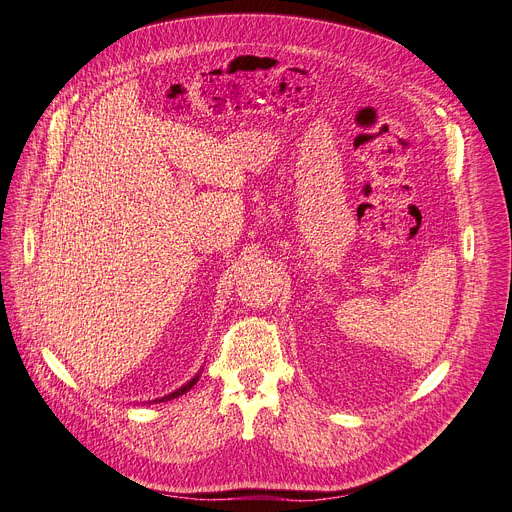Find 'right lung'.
Here are the masks:
<instances>
[{
    "mask_svg": "<svg viewBox=\"0 0 512 512\" xmlns=\"http://www.w3.org/2000/svg\"><path fill=\"white\" fill-rule=\"evenodd\" d=\"M199 375H201V373H197V375H195V378H193V380H188V382H186V384H184V386H180V388H178V390H174V392H172V394H168V396H161V398H155V400H153V402H166V400H172V398H178V396H182V394H186V392H188V390H191V388H193V386H195V384H197V382H199Z\"/></svg>",
    "mask_w": 512,
    "mask_h": 512,
    "instance_id": "obj_1",
    "label": "right lung"
}]
</instances>
